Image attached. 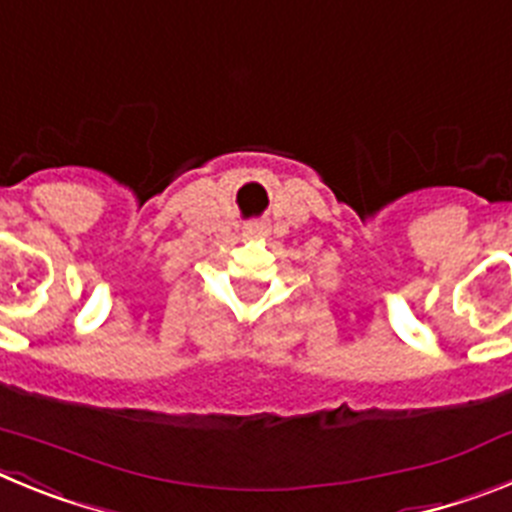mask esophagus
I'll return each instance as SVG.
<instances>
[{
  "mask_svg": "<svg viewBox=\"0 0 512 512\" xmlns=\"http://www.w3.org/2000/svg\"><path fill=\"white\" fill-rule=\"evenodd\" d=\"M266 233V225L264 223H251L246 228V235H253V238H261Z\"/></svg>",
  "mask_w": 512,
  "mask_h": 512,
  "instance_id": "1",
  "label": "esophagus"
}]
</instances>
